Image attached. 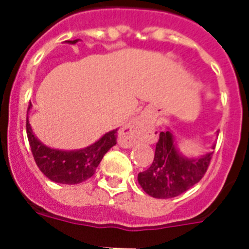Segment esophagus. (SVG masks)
Segmentation results:
<instances>
[{
    "label": "esophagus",
    "mask_w": 249,
    "mask_h": 249,
    "mask_svg": "<svg viewBox=\"0 0 249 249\" xmlns=\"http://www.w3.org/2000/svg\"><path fill=\"white\" fill-rule=\"evenodd\" d=\"M149 127H151V122L148 118L146 116H138L121 129L118 143L123 148H129L142 141H146L148 138Z\"/></svg>",
    "instance_id": "1"
}]
</instances>
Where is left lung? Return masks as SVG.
I'll use <instances>...</instances> for the list:
<instances>
[{"label": "left lung", "mask_w": 249, "mask_h": 249, "mask_svg": "<svg viewBox=\"0 0 249 249\" xmlns=\"http://www.w3.org/2000/svg\"><path fill=\"white\" fill-rule=\"evenodd\" d=\"M212 156L213 152H208L199 158H187L176 148L172 133L160 132L153 162L148 169L138 173V183L151 197L173 198L201 181Z\"/></svg>", "instance_id": "left-lung-1"}]
</instances>
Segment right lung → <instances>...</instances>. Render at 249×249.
I'll list each match as a JSON object with an SVG mask.
<instances>
[{"instance_id":"right-lung-1","label":"right lung","mask_w":249,"mask_h":249,"mask_svg":"<svg viewBox=\"0 0 249 249\" xmlns=\"http://www.w3.org/2000/svg\"><path fill=\"white\" fill-rule=\"evenodd\" d=\"M67 42L73 45L78 42V39ZM31 106L32 105L30 102L28 111ZM26 129L35 162L41 169V172L56 183L77 184L91 178L96 172V168L102 160L103 156L117 143V129H113L107 132L97 142L86 148L76 151H61L45 146L35 137L28 122V117L26 121Z\"/></svg>"}]
</instances>
